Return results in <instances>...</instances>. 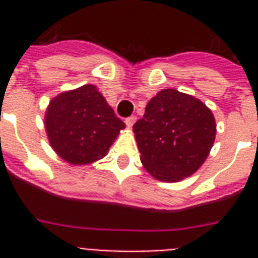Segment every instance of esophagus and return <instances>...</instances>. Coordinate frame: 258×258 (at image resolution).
<instances>
[{
  "label": "esophagus",
  "mask_w": 258,
  "mask_h": 258,
  "mask_svg": "<svg viewBox=\"0 0 258 258\" xmlns=\"http://www.w3.org/2000/svg\"><path fill=\"white\" fill-rule=\"evenodd\" d=\"M135 120H137V116H134V115H131V116L125 117V125L127 127H133V124L135 123Z\"/></svg>",
  "instance_id": "34e87169"
}]
</instances>
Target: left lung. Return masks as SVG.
I'll use <instances>...</instances> for the list:
<instances>
[{"label": "left lung", "mask_w": 258, "mask_h": 258, "mask_svg": "<svg viewBox=\"0 0 258 258\" xmlns=\"http://www.w3.org/2000/svg\"><path fill=\"white\" fill-rule=\"evenodd\" d=\"M133 130L143 166L165 182L194 174L208 158L216 138L212 111L176 89L158 92Z\"/></svg>", "instance_id": "8db88e82"}]
</instances>
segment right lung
<instances>
[{
  "mask_svg": "<svg viewBox=\"0 0 258 258\" xmlns=\"http://www.w3.org/2000/svg\"><path fill=\"white\" fill-rule=\"evenodd\" d=\"M124 127L91 84L60 93L46 109L45 128L50 146L72 165H88L104 157Z\"/></svg>",
  "mask_w": 258,
  "mask_h": 258,
  "instance_id": "right-lung-1",
  "label": "right lung"
}]
</instances>
